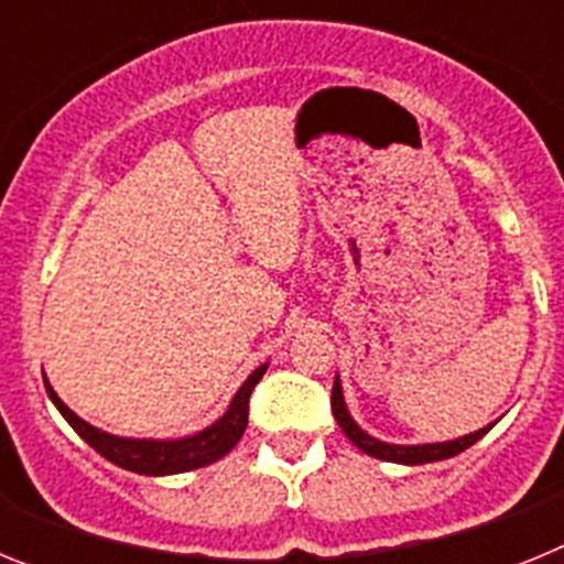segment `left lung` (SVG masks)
Masks as SVG:
<instances>
[{"label":"left lung","instance_id":"obj_1","mask_svg":"<svg viewBox=\"0 0 564 564\" xmlns=\"http://www.w3.org/2000/svg\"><path fill=\"white\" fill-rule=\"evenodd\" d=\"M330 406H333V415H336L338 426H341V432L350 437L352 443H356L358 449L367 452L370 457H378V460L406 463V466H421V463H435V460H446V457L460 455V452H466L471 443H477L488 430H491V426H486V430H477V432H471V435L457 437V441L423 443V446H398V443L376 441V437L367 435V432H364L361 426L352 421L350 412H347V403H344L341 381H338V376H336V381H333Z\"/></svg>","mask_w":564,"mask_h":564}]
</instances>
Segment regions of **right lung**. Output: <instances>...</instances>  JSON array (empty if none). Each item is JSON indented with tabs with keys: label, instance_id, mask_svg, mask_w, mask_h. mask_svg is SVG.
<instances>
[{
	"label": "right lung",
	"instance_id": "obj_1",
	"mask_svg": "<svg viewBox=\"0 0 564 564\" xmlns=\"http://www.w3.org/2000/svg\"><path fill=\"white\" fill-rule=\"evenodd\" d=\"M265 370L268 364H262V367H257V370L248 376V381L239 387L231 406H228L226 415H223L220 421H214L212 426H206L203 432H197V435L192 437H181V441H134V437L109 435V432L89 426L87 421H82L76 412L69 410L67 403L56 395V390L50 387L47 378H44V387H47L50 401L56 403V410L62 412L64 421H67L69 426L98 452V455L107 457L115 466L127 468V471L161 477L181 475V471L208 466V463L226 457L228 452L237 446V441L242 437V432H246L248 426V401H251V392L259 383V378L265 376Z\"/></svg>",
	"mask_w": 564,
	"mask_h": 564
}]
</instances>
